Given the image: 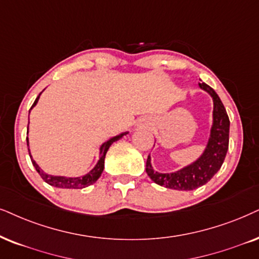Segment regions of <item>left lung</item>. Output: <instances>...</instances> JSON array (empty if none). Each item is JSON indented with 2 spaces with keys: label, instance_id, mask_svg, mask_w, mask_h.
Returning a JSON list of instances; mask_svg holds the SVG:
<instances>
[{
  "label": "left lung",
  "instance_id": "1",
  "mask_svg": "<svg viewBox=\"0 0 259 259\" xmlns=\"http://www.w3.org/2000/svg\"><path fill=\"white\" fill-rule=\"evenodd\" d=\"M202 90L207 91L214 101L212 126L207 148L197 161L173 173L155 172L150 165V156L146 162V172L154 183L175 190H195L207 184L221 168L230 142V118L217 92L207 83H199Z\"/></svg>",
  "mask_w": 259,
  "mask_h": 259
}]
</instances>
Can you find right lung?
<instances>
[{
    "label": "right lung",
    "instance_id": "right-lung-1",
    "mask_svg": "<svg viewBox=\"0 0 259 259\" xmlns=\"http://www.w3.org/2000/svg\"><path fill=\"white\" fill-rule=\"evenodd\" d=\"M39 97H40V94H39V96L37 97V99L34 100L32 107H34L35 104L38 103ZM32 107L29 110H32ZM126 134L127 133L120 134V135L112 137V139L104 143V145L100 147V158H99V161L97 162L96 167H94L90 173H87V175L83 177H77V178H68V177H58V176L47 175V173L42 172V169L39 167L37 163H35L34 160L32 159L31 153H29V150H28L29 158H31V161H32V163H33L34 168L37 169V172L39 173V176L42 178V181H44L45 183H48L49 185L56 186V188H62V189H82V188H86V186H88V185H92L93 183H96L98 181V178H99V177L101 176V173H103V171H104L105 155H106L107 150H109V148H110V146L112 145L113 142H116L117 140H119L120 137L126 135ZM26 140H27V146H28V139H26Z\"/></svg>",
    "mask_w": 259,
    "mask_h": 259
}]
</instances>
